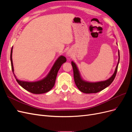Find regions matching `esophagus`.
Masks as SVG:
<instances>
[{
    "label": "esophagus",
    "mask_w": 132,
    "mask_h": 132,
    "mask_svg": "<svg viewBox=\"0 0 132 132\" xmlns=\"http://www.w3.org/2000/svg\"><path fill=\"white\" fill-rule=\"evenodd\" d=\"M67 55H68V57H70V56H71V52H70V51H68Z\"/></svg>",
    "instance_id": "obj_1"
}]
</instances>
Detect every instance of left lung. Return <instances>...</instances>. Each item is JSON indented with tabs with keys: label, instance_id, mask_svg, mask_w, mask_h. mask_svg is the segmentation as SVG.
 I'll return each mask as SVG.
<instances>
[{
	"label": "left lung",
	"instance_id": "obj_1",
	"mask_svg": "<svg viewBox=\"0 0 132 132\" xmlns=\"http://www.w3.org/2000/svg\"><path fill=\"white\" fill-rule=\"evenodd\" d=\"M118 62L114 74L112 77L109 78L107 80L96 82H89L84 81L80 77L78 68L76 65L75 64L71 62V65L73 67V74H74V79L75 85H77L79 90L81 91L82 93L86 94H92V93H97L98 92L102 91V90L105 89L106 87L109 86L111 84L112 82L116 77V75L117 74V71L118 69V65L119 61V52H118Z\"/></svg>",
	"mask_w": 132,
	"mask_h": 132
}]
</instances>
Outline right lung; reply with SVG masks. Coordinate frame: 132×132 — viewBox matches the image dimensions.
<instances>
[{
    "label": "right lung",
    "instance_id": "add662e5",
    "mask_svg": "<svg viewBox=\"0 0 132 132\" xmlns=\"http://www.w3.org/2000/svg\"><path fill=\"white\" fill-rule=\"evenodd\" d=\"M12 52H13V48L11 50L10 60L11 69L14 77L19 84L22 86L26 90L30 92V93L35 94H41L46 93L47 92L50 91L54 85L55 79L57 75L58 71L61 68V65L67 61L66 58L64 56H60L54 64V65L51 69L50 72L48 74L47 77L41 81L37 82H26L20 81L17 79L14 73V67L12 60Z\"/></svg>",
    "mask_w": 132,
    "mask_h": 132
}]
</instances>
